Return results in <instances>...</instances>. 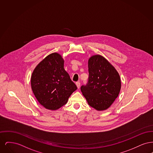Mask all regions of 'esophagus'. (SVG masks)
<instances>
[{
	"instance_id": "34e87169",
	"label": "esophagus",
	"mask_w": 153,
	"mask_h": 153,
	"mask_svg": "<svg viewBox=\"0 0 153 153\" xmlns=\"http://www.w3.org/2000/svg\"><path fill=\"white\" fill-rule=\"evenodd\" d=\"M76 85H77V88L79 89L80 87V82H77L76 83Z\"/></svg>"
}]
</instances>
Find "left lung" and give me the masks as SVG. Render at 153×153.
Returning <instances> with one entry per match:
<instances>
[{
  "label": "left lung",
  "mask_w": 153,
  "mask_h": 153,
  "mask_svg": "<svg viewBox=\"0 0 153 153\" xmlns=\"http://www.w3.org/2000/svg\"><path fill=\"white\" fill-rule=\"evenodd\" d=\"M89 80L81 91L88 104L97 111L108 109L121 89V80L117 69L103 56L96 54L88 59Z\"/></svg>",
  "instance_id": "1"
}]
</instances>
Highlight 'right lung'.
I'll list each match as a JSON object with an SVG mask.
<instances>
[{
  "label": "right lung",
  "mask_w": 153,
  "mask_h": 153,
  "mask_svg": "<svg viewBox=\"0 0 153 153\" xmlns=\"http://www.w3.org/2000/svg\"><path fill=\"white\" fill-rule=\"evenodd\" d=\"M61 55L53 53L34 69L31 87L38 102L46 109L57 110L64 105L77 88L64 69Z\"/></svg>",
  "instance_id": "add662e5"
}]
</instances>
